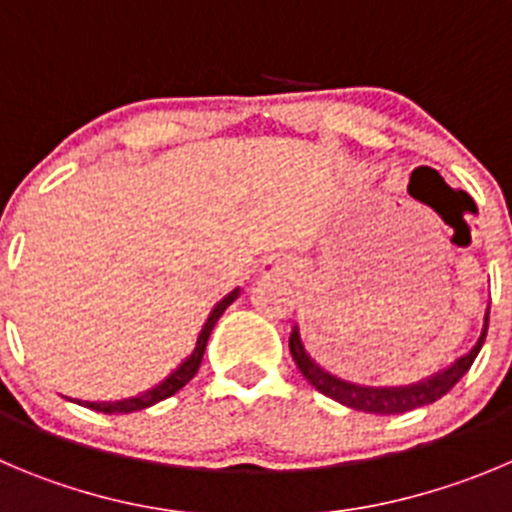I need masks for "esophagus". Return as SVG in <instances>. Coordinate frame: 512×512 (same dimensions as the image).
Wrapping results in <instances>:
<instances>
[{
  "label": "esophagus",
  "instance_id": "esophagus-1",
  "mask_svg": "<svg viewBox=\"0 0 512 512\" xmlns=\"http://www.w3.org/2000/svg\"><path fill=\"white\" fill-rule=\"evenodd\" d=\"M285 272H290V265L280 257H270L262 262V275H285Z\"/></svg>",
  "mask_w": 512,
  "mask_h": 512
}]
</instances>
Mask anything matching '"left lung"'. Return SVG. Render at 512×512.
Returning a JSON list of instances; mask_svg holds the SVG:
<instances>
[{
  "label": "left lung",
  "mask_w": 512,
  "mask_h": 512,
  "mask_svg": "<svg viewBox=\"0 0 512 512\" xmlns=\"http://www.w3.org/2000/svg\"><path fill=\"white\" fill-rule=\"evenodd\" d=\"M487 321H490V308L485 310V321H482L480 338H477L475 346L460 356L455 364H450L447 369L437 371V374L427 376L422 381H414L407 386H366V384H353V381L338 379L331 371H326L323 366H318L313 361L308 351L303 346V338H300L298 323L293 326L290 333V353H293V361L298 364L300 374L308 379L310 386L321 391V394L331 396L333 401L343 404V407L358 409V412L366 414H404L412 412V409L427 407L432 401L442 399L462 376L467 374V369L472 366V361L480 353L482 343L487 336Z\"/></svg>",
  "instance_id": "obj_1"
}]
</instances>
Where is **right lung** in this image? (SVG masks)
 <instances>
[{"mask_svg": "<svg viewBox=\"0 0 512 512\" xmlns=\"http://www.w3.org/2000/svg\"><path fill=\"white\" fill-rule=\"evenodd\" d=\"M237 298H240V288H234L232 293L224 295V298L214 305L212 313H209V318H207V323H204L202 331H199L197 346H194L191 356H186L184 361H181V364L176 366V369L171 371L164 381H161V384L154 386V389L141 391L138 396H128V399H121V401H78V404H83V407L95 409V412H103V414H131V412H141V409H146V407H154L156 401H164V399H169V396H174L176 391L184 389V386L189 384L194 376H197L199 366H202L204 348H207L209 336H212L214 323L222 318L224 310H227Z\"/></svg>", "mask_w": 512, "mask_h": 512, "instance_id": "1", "label": "right lung"}]
</instances>
